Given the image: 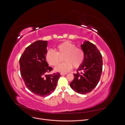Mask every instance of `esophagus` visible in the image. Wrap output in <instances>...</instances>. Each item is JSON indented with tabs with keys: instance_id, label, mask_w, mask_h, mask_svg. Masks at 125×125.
Returning <instances> with one entry per match:
<instances>
[{
	"instance_id": "34e87169",
	"label": "esophagus",
	"mask_w": 125,
	"mask_h": 125,
	"mask_svg": "<svg viewBox=\"0 0 125 125\" xmlns=\"http://www.w3.org/2000/svg\"><path fill=\"white\" fill-rule=\"evenodd\" d=\"M67 73H60L61 75H67Z\"/></svg>"
}]
</instances>
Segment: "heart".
Masks as SVG:
<instances>
[{"label":"heart","instance_id":"b5f03b06","mask_svg":"<svg viewBox=\"0 0 125 125\" xmlns=\"http://www.w3.org/2000/svg\"><path fill=\"white\" fill-rule=\"evenodd\" d=\"M56 51L52 49L48 50L45 54V59L49 64L52 66H57L60 61V57H63L62 63L58 65L55 69L56 71L66 73L73 67L77 69L83 62L84 51L81 48L77 47L73 42L66 41L55 48Z\"/></svg>","mask_w":125,"mask_h":125}]
</instances>
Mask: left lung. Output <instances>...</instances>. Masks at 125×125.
Instances as JSON below:
<instances>
[{
  "label": "left lung",
  "instance_id": "8db88e82",
  "mask_svg": "<svg viewBox=\"0 0 125 125\" xmlns=\"http://www.w3.org/2000/svg\"><path fill=\"white\" fill-rule=\"evenodd\" d=\"M84 51L83 63L74 74V78L70 83L71 87L78 94L90 93L97 85L102 71V57L99 50L93 43L88 41L81 45ZM79 71H81L80 73Z\"/></svg>",
  "mask_w": 125,
  "mask_h": 125
}]
</instances>
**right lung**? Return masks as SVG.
I'll return each instance as SVG.
<instances>
[{"label": "right lung", "instance_id": "add662e5", "mask_svg": "<svg viewBox=\"0 0 125 125\" xmlns=\"http://www.w3.org/2000/svg\"><path fill=\"white\" fill-rule=\"evenodd\" d=\"M47 46V41L35 42L25 49L19 60L21 75L26 87L42 97L54 91L60 77L58 72L46 75L53 70L45 59Z\"/></svg>", "mask_w": 125, "mask_h": 125}]
</instances>
